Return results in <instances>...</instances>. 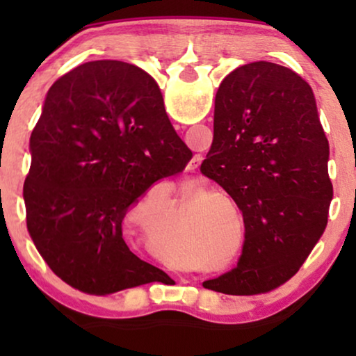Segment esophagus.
Listing matches in <instances>:
<instances>
[{
	"label": "esophagus",
	"mask_w": 356,
	"mask_h": 356,
	"mask_svg": "<svg viewBox=\"0 0 356 356\" xmlns=\"http://www.w3.org/2000/svg\"><path fill=\"white\" fill-rule=\"evenodd\" d=\"M186 189H187V192H189L191 197L194 199L195 202H201L202 199H204L202 192H201V189H199V187H197V184H194V182H187V184H186Z\"/></svg>",
	"instance_id": "esophagus-1"
}]
</instances>
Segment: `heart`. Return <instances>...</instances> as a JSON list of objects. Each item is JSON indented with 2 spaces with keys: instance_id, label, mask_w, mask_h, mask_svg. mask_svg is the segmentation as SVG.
Instances as JSON below:
<instances>
[{
  "instance_id": "1",
  "label": "heart",
  "mask_w": 356,
  "mask_h": 356,
  "mask_svg": "<svg viewBox=\"0 0 356 356\" xmlns=\"http://www.w3.org/2000/svg\"><path fill=\"white\" fill-rule=\"evenodd\" d=\"M195 88H202L204 92L209 90L206 85H197L194 81L182 83L179 87L169 90L157 105L162 120H165L167 124L172 127L189 122L192 112L197 107V102L201 99V95L195 93ZM234 100L239 102L238 93L234 90L218 88L212 93L209 107L212 112L218 110L216 113V120L207 125H197L191 130L187 140H189L192 149L206 150L211 145L216 132H222L227 137L234 138L239 118ZM243 134L244 127H241V132L231 144V154H234L239 149ZM127 136H129V140L132 142L136 149L140 150L157 165H170L174 162L175 147L172 138L155 120V117L149 110H138V112L129 117V120H127Z\"/></svg>"
}]
</instances>
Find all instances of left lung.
Instances as JSON below:
<instances>
[{
    "mask_svg": "<svg viewBox=\"0 0 356 356\" xmlns=\"http://www.w3.org/2000/svg\"><path fill=\"white\" fill-rule=\"evenodd\" d=\"M239 97V149L209 175L224 277L246 295L283 288L308 261L328 220L330 145L316 105L266 61L222 79Z\"/></svg>",
    "mask_w": 356,
    "mask_h": 356,
    "instance_id": "obj_1",
    "label": "left lung"
}]
</instances>
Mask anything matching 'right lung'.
I'll return each instance as SVG.
<instances>
[{
  "label": "right lung",
  "instance_id": "1",
  "mask_svg": "<svg viewBox=\"0 0 356 356\" xmlns=\"http://www.w3.org/2000/svg\"><path fill=\"white\" fill-rule=\"evenodd\" d=\"M155 90L140 68L90 61L51 85L30 130L28 220L51 271L87 295L129 291L159 271L172 209L125 125Z\"/></svg>",
  "mask_w": 356,
  "mask_h": 356
}]
</instances>
